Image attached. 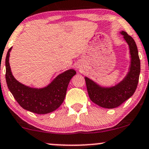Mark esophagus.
Here are the masks:
<instances>
[{
	"label": "esophagus",
	"mask_w": 149,
	"mask_h": 149,
	"mask_svg": "<svg viewBox=\"0 0 149 149\" xmlns=\"http://www.w3.org/2000/svg\"><path fill=\"white\" fill-rule=\"evenodd\" d=\"M76 68H77V69H79V70L81 69V68H82L81 64V63H77L76 65Z\"/></svg>",
	"instance_id": "esophagus-1"
}]
</instances>
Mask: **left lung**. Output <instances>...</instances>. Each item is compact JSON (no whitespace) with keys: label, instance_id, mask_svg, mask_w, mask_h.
I'll return each mask as SVG.
<instances>
[{"label":"left lung","instance_id":"1","mask_svg":"<svg viewBox=\"0 0 149 149\" xmlns=\"http://www.w3.org/2000/svg\"><path fill=\"white\" fill-rule=\"evenodd\" d=\"M120 34L127 43L131 55V65L123 79L114 86H102L85 77L90 99L97 105L105 108L118 107L134 94L137 88L140 73V60L135 41L124 31Z\"/></svg>","mask_w":149,"mask_h":149}]
</instances>
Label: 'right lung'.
<instances>
[{"instance_id": "add662e5", "label": "right lung", "mask_w": 149, "mask_h": 149, "mask_svg": "<svg viewBox=\"0 0 149 149\" xmlns=\"http://www.w3.org/2000/svg\"><path fill=\"white\" fill-rule=\"evenodd\" d=\"M9 49L5 59V79L7 87L14 99L24 109L36 114H47L54 111L61 105L65 99L69 82L76 71L68 70L61 73L45 87L37 88L21 84L13 76L11 71Z\"/></svg>"}]
</instances>
